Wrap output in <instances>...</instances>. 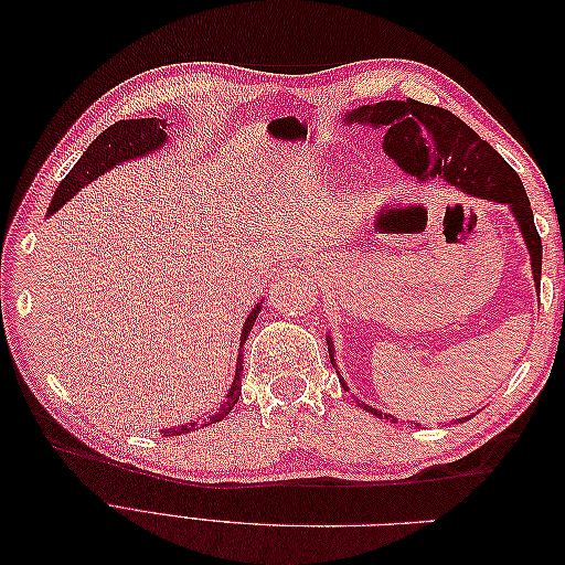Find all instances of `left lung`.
Here are the masks:
<instances>
[{
    "mask_svg": "<svg viewBox=\"0 0 565 565\" xmlns=\"http://www.w3.org/2000/svg\"><path fill=\"white\" fill-rule=\"evenodd\" d=\"M344 125H370L384 129V152L396 162L403 172L417 177L422 183L440 179L448 185L461 188V191L481 198L502 202L514 214L521 235L525 241L533 278L540 287L542 273V241L535 228L533 210L525 195V188L509 162L483 141L469 125L461 122L457 115L446 108L419 104L415 98L407 100H380L374 106H361L344 115ZM330 361L334 365V349L328 341ZM339 374V372H337ZM344 391L349 386L339 377ZM361 405L374 417L391 419V415L380 413L377 407ZM469 419V417H461ZM459 419V422H461Z\"/></svg>",
    "mask_w": 565,
    "mask_h": 565,
    "instance_id": "1",
    "label": "left lung"
}]
</instances>
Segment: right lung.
I'll use <instances>...</instances> for the list:
<instances>
[{
  "mask_svg": "<svg viewBox=\"0 0 565 565\" xmlns=\"http://www.w3.org/2000/svg\"><path fill=\"white\" fill-rule=\"evenodd\" d=\"M167 143V119L160 117H143V119H119V122L110 125L104 134H98L96 139L92 141V146L82 152V158L77 160V164L67 172V177L58 183L54 198H51L49 212L46 216H51L54 212H58L63 204L75 198L79 193V188H84L87 183H92L94 179H98L100 174H106L108 169H113L119 162L127 160H136V158H146L148 152H156ZM264 303V301H262ZM262 303H256L252 313L247 316L245 324H243V334H241V353H237V365H235V380L233 386L228 391L226 401L221 403L214 413L207 419H198V422H188L181 424L179 429H164V436H181L188 431L202 429V426H210L214 422L224 419L233 405L241 398V377H243V344L247 341L254 320L262 311Z\"/></svg>",
  "mask_w": 565,
  "mask_h": 565,
  "instance_id": "add662e5",
  "label": "right lung"
}]
</instances>
